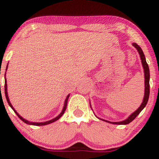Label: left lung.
Returning a JSON list of instances; mask_svg holds the SVG:
<instances>
[{"label": "left lung", "mask_w": 159, "mask_h": 159, "mask_svg": "<svg viewBox=\"0 0 159 159\" xmlns=\"http://www.w3.org/2000/svg\"><path fill=\"white\" fill-rule=\"evenodd\" d=\"M132 45L134 47H135V48H137V50H138V53H139L140 57V60H141V63H142V65H143V70H144V78H145V81H145V90H144V97L143 99V102L141 103L140 106L138 107V109H137V111H134V113H132V114H131L126 120H123V121L109 122V121H107V120L100 119V118L98 117V119L103 120V121L107 122V123H112V124H116V125H126V124L130 123L131 122L133 121V120L135 119L136 116H138V115L139 114L140 112H141V111L143 110L144 107H145V106L147 105V102H148L149 96V66H148V64H147V61H146L145 56H144V54H143V51H142L141 48H140V47L138 44H137V43H133Z\"/></svg>", "instance_id": "left-lung-1"}]
</instances>
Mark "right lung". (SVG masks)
<instances>
[{
  "label": "right lung",
  "instance_id": "obj_1",
  "mask_svg": "<svg viewBox=\"0 0 159 159\" xmlns=\"http://www.w3.org/2000/svg\"><path fill=\"white\" fill-rule=\"evenodd\" d=\"M7 66H8V64H7V66L6 71H7ZM4 76H6V74H5V75H4ZM4 90H5V96H6V98H7V102H8L9 105H10V106L11 107V108H12V110L14 111V112H15L16 114H17V116H19V117L20 118V119H21V120H22V121L24 122V123H25L28 124V125H48V124H50V123H54V122H55V121H57V120H59L60 118H61V116H63V114H64V112H65L66 109L67 102H68V98H69V94L68 96H67L66 98V100H65L64 106H63V110H62V112H61V114H60L59 115H58V116H57V117L54 118V119H52V120H49V121L44 122V123H33V122H29V121H27V120L24 119L23 117H21V116H20V115H19V114H18L17 112H16V111L15 110V109H14V107H12V105H11V103H10V99H9V97H8V94H7V79H6V78H5Z\"/></svg>",
  "mask_w": 159,
  "mask_h": 159
}]
</instances>
